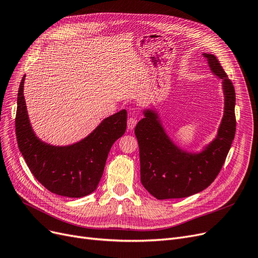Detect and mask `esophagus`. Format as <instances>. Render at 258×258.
Segmentation results:
<instances>
[{"mask_svg":"<svg viewBox=\"0 0 258 258\" xmlns=\"http://www.w3.org/2000/svg\"><path fill=\"white\" fill-rule=\"evenodd\" d=\"M136 124H137V119L133 118V117L128 118V120H127V130L128 131H132L134 127L136 126Z\"/></svg>","mask_w":258,"mask_h":258,"instance_id":"obj_1","label":"esophagus"}]
</instances>
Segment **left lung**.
<instances>
[{"label":"left lung","mask_w":258,"mask_h":258,"mask_svg":"<svg viewBox=\"0 0 258 258\" xmlns=\"http://www.w3.org/2000/svg\"><path fill=\"white\" fill-rule=\"evenodd\" d=\"M211 72L220 78L225 110L216 138L199 153L178 148L165 133L158 113L143 110L135 127L139 144L141 183L157 199L183 198L207 188L219 174L236 131L235 89L214 54L204 53Z\"/></svg>","instance_id":"1"}]
</instances>
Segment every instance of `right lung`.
I'll list each match as a JSON object with an SVG mask.
<instances>
[{"label":"right lung","mask_w":258,"mask_h":258,"mask_svg":"<svg viewBox=\"0 0 258 258\" xmlns=\"http://www.w3.org/2000/svg\"><path fill=\"white\" fill-rule=\"evenodd\" d=\"M22 78L16 115V135L20 152L37 180L60 196L80 198L93 193L102 177L107 155L126 130L127 111L122 109L105 118L81 141L55 147L40 140L33 132L24 98Z\"/></svg>","instance_id":"right-lung-1"}]
</instances>
